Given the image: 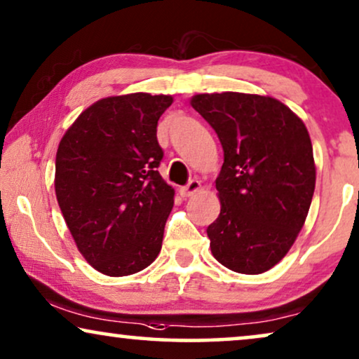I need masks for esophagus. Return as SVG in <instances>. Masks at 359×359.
Segmentation results:
<instances>
[{
    "instance_id": "1",
    "label": "esophagus",
    "mask_w": 359,
    "mask_h": 359,
    "mask_svg": "<svg viewBox=\"0 0 359 359\" xmlns=\"http://www.w3.org/2000/svg\"><path fill=\"white\" fill-rule=\"evenodd\" d=\"M200 190V182L198 180H190V182L187 185H184L182 189H180V194L184 195V197H190V195L197 194Z\"/></svg>"
}]
</instances>
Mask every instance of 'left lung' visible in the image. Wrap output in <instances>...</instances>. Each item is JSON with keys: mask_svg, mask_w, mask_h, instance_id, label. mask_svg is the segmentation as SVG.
<instances>
[{"mask_svg": "<svg viewBox=\"0 0 359 359\" xmlns=\"http://www.w3.org/2000/svg\"><path fill=\"white\" fill-rule=\"evenodd\" d=\"M190 104L217 133L223 165L222 210L207 228L212 255L241 274L269 271L287 255L315 190L312 141L302 119L279 100L223 92Z\"/></svg>", "mask_w": 359, "mask_h": 359, "instance_id": "obj_1", "label": "left lung"}]
</instances>
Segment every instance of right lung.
<instances>
[{"mask_svg":"<svg viewBox=\"0 0 359 359\" xmlns=\"http://www.w3.org/2000/svg\"><path fill=\"white\" fill-rule=\"evenodd\" d=\"M170 95L98 100L75 119L55 157V195L82 256L102 274L130 276L159 255L174 189L157 167V121Z\"/></svg>","mask_w":359,"mask_h":359,"instance_id":"add662e5","label":"right lung"}]
</instances>
